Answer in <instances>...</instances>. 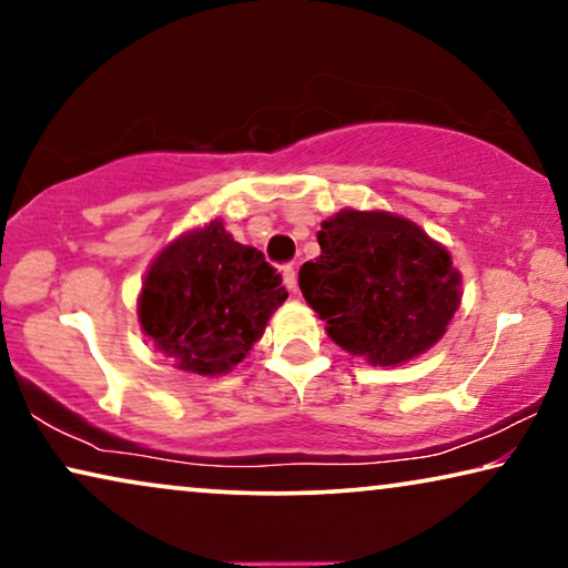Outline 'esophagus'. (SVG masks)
<instances>
[{
  "instance_id": "obj_1",
  "label": "esophagus",
  "mask_w": 568,
  "mask_h": 568,
  "mask_svg": "<svg viewBox=\"0 0 568 568\" xmlns=\"http://www.w3.org/2000/svg\"><path fill=\"white\" fill-rule=\"evenodd\" d=\"M284 284L290 292H297V274H294V266H282Z\"/></svg>"
}]
</instances>
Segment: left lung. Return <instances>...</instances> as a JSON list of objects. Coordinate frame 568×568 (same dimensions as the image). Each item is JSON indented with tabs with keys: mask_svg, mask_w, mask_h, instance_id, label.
<instances>
[{
	"mask_svg": "<svg viewBox=\"0 0 568 568\" xmlns=\"http://www.w3.org/2000/svg\"><path fill=\"white\" fill-rule=\"evenodd\" d=\"M317 243L300 290L341 348L395 367L445 336L460 307V271L418 224L344 209L321 224Z\"/></svg>",
	"mask_w": 568,
	"mask_h": 568,
	"instance_id": "8db88e82",
	"label": "left lung"
}]
</instances>
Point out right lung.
I'll return each mask as SVG.
<instances>
[{
    "label": "right lung",
    "mask_w": 568,
    "mask_h": 568,
    "mask_svg": "<svg viewBox=\"0 0 568 568\" xmlns=\"http://www.w3.org/2000/svg\"><path fill=\"white\" fill-rule=\"evenodd\" d=\"M284 300L282 274L214 220L152 261L139 294V323L178 369L214 377L245 359Z\"/></svg>",
    "instance_id": "1"
}]
</instances>
